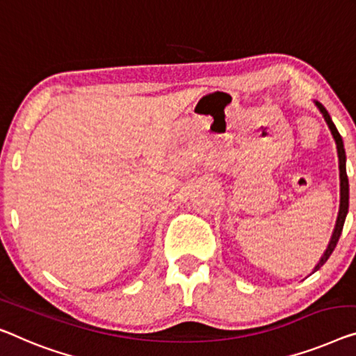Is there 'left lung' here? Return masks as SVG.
<instances>
[{
  "instance_id": "left-lung-1",
  "label": "left lung",
  "mask_w": 356,
  "mask_h": 356,
  "mask_svg": "<svg viewBox=\"0 0 356 356\" xmlns=\"http://www.w3.org/2000/svg\"><path fill=\"white\" fill-rule=\"evenodd\" d=\"M316 105H318V108H320V111L323 113V116H325L326 123H327V126H330V129H331L334 139H336V144H337L339 169H341V209H339L336 229H334V233H332V238H331L330 245H327L326 252L323 254L321 261L318 262V265L315 267L314 272H316V270L320 268L321 265L327 261V259H330V256H331L332 251H334V248H336V245H337L339 238H341V233H342V229H343V222H346V217H347V212H348V177H347V171H346V150H343L342 137H341V134H339L336 124L332 123V120H331L330 113H327V110L323 107L320 102H316Z\"/></svg>"
}]
</instances>
